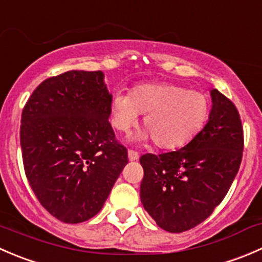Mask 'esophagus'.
Masks as SVG:
<instances>
[{
	"label": "esophagus",
	"instance_id": "obj_1",
	"mask_svg": "<svg viewBox=\"0 0 262 262\" xmlns=\"http://www.w3.org/2000/svg\"><path fill=\"white\" fill-rule=\"evenodd\" d=\"M128 158H129V161H137L139 158L138 152H136V150L129 149L128 150Z\"/></svg>",
	"mask_w": 262,
	"mask_h": 262
}]
</instances>
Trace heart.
Segmentation results:
<instances>
[{"instance_id": "obj_1", "label": "heart", "mask_w": 262, "mask_h": 262, "mask_svg": "<svg viewBox=\"0 0 262 262\" xmlns=\"http://www.w3.org/2000/svg\"><path fill=\"white\" fill-rule=\"evenodd\" d=\"M210 102L202 91L187 90L167 82L138 84L130 95L115 92L110 104V121L118 130L126 132L146 114L136 142L155 141L162 149H178L189 143L204 128Z\"/></svg>"}]
</instances>
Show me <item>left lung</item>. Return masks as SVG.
<instances>
[{
    "instance_id": "obj_1",
    "label": "left lung",
    "mask_w": 262,
    "mask_h": 262,
    "mask_svg": "<svg viewBox=\"0 0 262 262\" xmlns=\"http://www.w3.org/2000/svg\"><path fill=\"white\" fill-rule=\"evenodd\" d=\"M207 124L186 146L162 155H143L141 202L158 227L180 233L213 213L238 172L244 150L239 114L218 90L210 91Z\"/></svg>"
}]
</instances>
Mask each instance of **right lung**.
<instances>
[{
	"label": "right lung",
	"mask_w": 262,
	"mask_h": 262,
	"mask_svg": "<svg viewBox=\"0 0 262 262\" xmlns=\"http://www.w3.org/2000/svg\"><path fill=\"white\" fill-rule=\"evenodd\" d=\"M112 99L101 71H68L41 82L23 110L26 178L40 204L64 223L96 215L128 163L109 123Z\"/></svg>",
	"instance_id": "right-lung-1"
}]
</instances>
